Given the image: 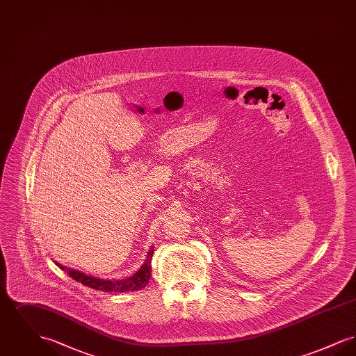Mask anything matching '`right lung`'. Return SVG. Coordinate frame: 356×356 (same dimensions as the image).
I'll list each match as a JSON object with an SVG mask.
<instances>
[{"instance_id": "add662e5", "label": "right lung", "mask_w": 356, "mask_h": 356, "mask_svg": "<svg viewBox=\"0 0 356 356\" xmlns=\"http://www.w3.org/2000/svg\"><path fill=\"white\" fill-rule=\"evenodd\" d=\"M152 254L153 247H151L148 254H147V259H145L144 264L140 267V270L124 279H100V277L86 275L84 272L77 271L73 268H67L65 266H61L57 261H54V263L61 270L67 271L72 279L83 283L86 287L93 288L97 291H104V292H131V291H138L149 283V279L152 276V266H151Z\"/></svg>"}]
</instances>
